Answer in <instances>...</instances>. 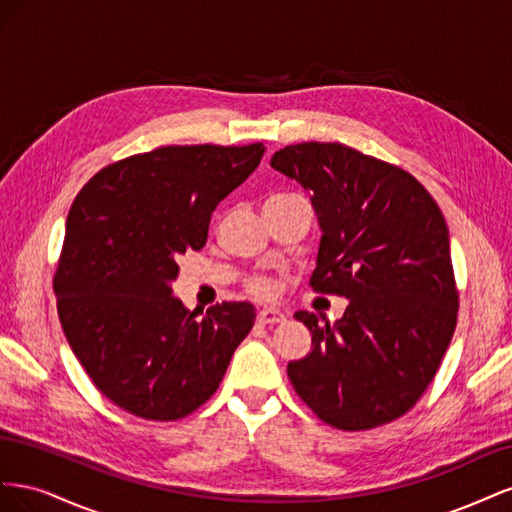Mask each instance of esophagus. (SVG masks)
Returning a JSON list of instances; mask_svg holds the SVG:
<instances>
[{
	"label": "esophagus",
	"instance_id": "1",
	"mask_svg": "<svg viewBox=\"0 0 512 512\" xmlns=\"http://www.w3.org/2000/svg\"><path fill=\"white\" fill-rule=\"evenodd\" d=\"M286 316L282 312H277V309H271V307H265L260 309L258 312V322L260 324H277V322H284Z\"/></svg>",
	"mask_w": 512,
	"mask_h": 512
}]
</instances>
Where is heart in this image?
Here are the masks:
<instances>
[{
    "mask_svg": "<svg viewBox=\"0 0 512 512\" xmlns=\"http://www.w3.org/2000/svg\"><path fill=\"white\" fill-rule=\"evenodd\" d=\"M245 288H247V292L256 294V297H271V294L275 292V280L269 275L258 273V275L247 277Z\"/></svg>",
    "mask_w": 512,
    "mask_h": 512,
    "instance_id": "1",
    "label": "heart"
}]
</instances>
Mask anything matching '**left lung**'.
I'll return each instance as SVG.
<instances>
[{
  "instance_id": "obj_1",
  "label": "left lung",
  "mask_w": 512,
  "mask_h": 512,
  "mask_svg": "<svg viewBox=\"0 0 512 512\" xmlns=\"http://www.w3.org/2000/svg\"><path fill=\"white\" fill-rule=\"evenodd\" d=\"M271 166L312 192L322 239L309 286L350 301L333 327L294 314L312 333V352L288 363L294 391L335 429L391 423L421 399L455 333L444 215L408 170L342 143L288 145Z\"/></svg>"
}]
</instances>
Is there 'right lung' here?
<instances>
[{
	"instance_id": "add662e5",
	"label": "right lung",
	"mask_w": 512,
	"mask_h": 512,
	"mask_svg": "<svg viewBox=\"0 0 512 512\" xmlns=\"http://www.w3.org/2000/svg\"><path fill=\"white\" fill-rule=\"evenodd\" d=\"M265 145H168L104 166L76 194L53 290L68 344L96 389L147 421H177L218 391L256 309L196 314L170 297L177 258L207 243L211 213Z\"/></svg>"
}]
</instances>
